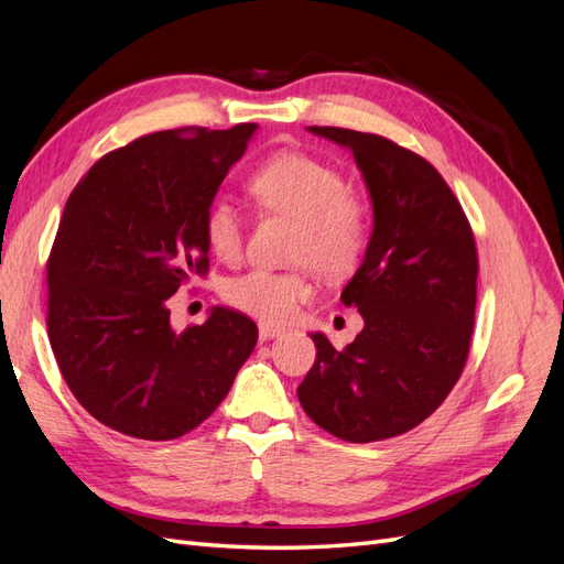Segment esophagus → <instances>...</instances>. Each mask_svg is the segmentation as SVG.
I'll return each instance as SVG.
<instances>
[{
    "label": "esophagus",
    "instance_id": "obj_1",
    "mask_svg": "<svg viewBox=\"0 0 564 564\" xmlns=\"http://www.w3.org/2000/svg\"><path fill=\"white\" fill-rule=\"evenodd\" d=\"M282 334H284V329L275 327V324H268V322H261V324H259V336H261L263 340H270V338L282 336Z\"/></svg>",
    "mask_w": 564,
    "mask_h": 564
}]
</instances>
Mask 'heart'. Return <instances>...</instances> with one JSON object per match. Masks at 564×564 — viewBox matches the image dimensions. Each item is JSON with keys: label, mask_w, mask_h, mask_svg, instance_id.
I'll return each instance as SVG.
<instances>
[{"label": "heart", "mask_w": 564, "mask_h": 564, "mask_svg": "<svg viewBox=\"0 0 564 564\" xmlns=\"http://www.w3.org/2000/svg\"><path fill=\"white\" fill-rule=\"evenodd\" d=\"M249 193L261 209L296 220L292 261L301 268L247 270L224 284V299L256 319L280 324L313 296L311 268L324 278H340L360 263L371 235L369 204L346 187L344 174L332 162L303 150H280L263 160L249 176ZM202 232L216 259H240L245 224L232 204L212 202Z\"/></svg>", "instance_id": "1"}]
</instances>
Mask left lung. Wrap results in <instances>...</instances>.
Listing matches in <instances>:
<instances>
[{"instance_id": "8db88e82", "label": "left lung", "mask_w": 564, "mask_h": 564, "mask_svg": "<svg viewBox=\"0 0 564 564\" xmlns=\"http://www.w3.org/2000/svg\"><path fill=\"white\" fill-rule=\"evenodd\" d=\"M311 131L352 150L371 195L373 232L340 294L365 329L344 350L313 334L317 355L299 400L327 433L379 442L429 419L464 371L477 247L464 207L429 160L379 133Z\"/></svg>"}]
</instances>
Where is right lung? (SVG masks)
Returning <instances> with one entry per match:
<instances>
[{"label":"right lung","mask_w":564,"mask_h":564,"mask_svg":"<svg viewBox=\"0 0 564 564\" xmlns=\"http://www.w3.org/2000/svg\"><path fill=\"white\" fill-rule=\"evenodd\" d=\"M256 124L172 129L100 158L67 197L46 261V332L77 402L108 429L174 440L209 419L259 329L230 308L172 329L169 303L209 272L202 218Z\"/></svg>","instance_id":"obj_1"}]
</instances>
